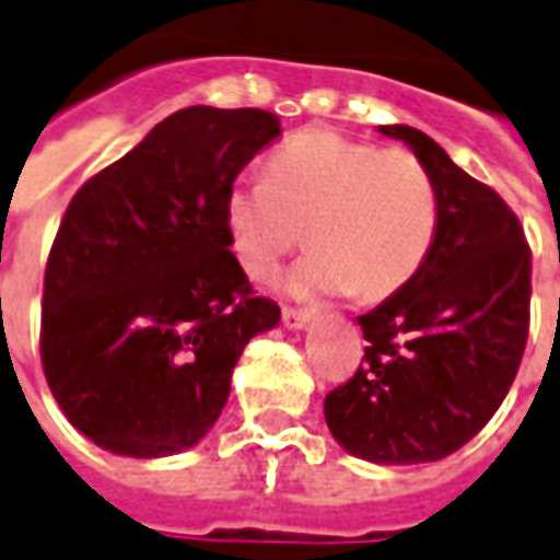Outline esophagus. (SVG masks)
<instances>
[{"label":"esophagus","mask_w":560,"mask_h":560,"mask_svg":"<svg viewBox=\"0 0 560 560\" xmlns=\"http://www.w3.org/2000/svg\"><path fill=\"white\" fill-rule=\"evenodd\" d=\"M310 312L306 310H298V306H283V324L289 329H301L310 324Z\"/></svg>","instance_id":"esophagus-1"}]
</instances>
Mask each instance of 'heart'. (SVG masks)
Masks as SVG:
<instances>
[{
	"mask_svg": "<svg viewBox=\"0 0 560 560\" xmlns=\"http://www.w3.org/2000/svg\"><path fill=\"white\" fill-rule=\"evenodd\" d=\"M224 228L245 275L268 280L298 248L285 277L298 298L380 301L418 275L435 245L438 189L411 151L380 149L329 128H306L271 151L266 177H242L224 198Z\"/></svg>",
	"mask_w": 560,
	"mask_h": 560,
	"instance_id": "b5f03b06",
	"label": "heart"
}]
</instances>
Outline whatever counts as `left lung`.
<instances>
[{
    "label": "left lung",
    "instance_id": "left-lung-1",
    "mask_svg": "<svg viewBox=\"0 0 560 560\" xmlns=\"http://www.w3.org/2000/svg\"><path fill=\"white\" fill-rule=\"evenodd\" d=\"M380 131L435 180V245L418 275L359 315L365 362L327 394L324 418L353 456L420 465L465 446L505 400L528 339L532 250L509 203L432 137L409 125Z\"/></svg>",
    "mask_w": 560,
    "mask_h": 560
}]
</instances>
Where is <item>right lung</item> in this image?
Segmentation results:
<instances>
[{
	"mask_svg": "<svg viewBox=\"0 0 560 560\" xmlns=\"http://www.w3.org/2000/svg\"><path fill=\"white\" fill-rule=\"evenodd\" d=\"M277 137L268 110L186 107L72 195L43 277L40 359L93 444L131 458L195 446L245 345L277 327L224 228L228 189Z\"/></svg>",
	"mask_w": 560,
	"mask_h": 560,
	"instance_id": "right-lung-1",
	"label": "right lung"
}]
</instances>
